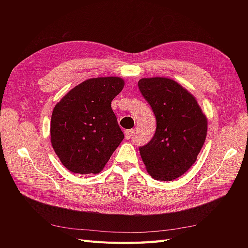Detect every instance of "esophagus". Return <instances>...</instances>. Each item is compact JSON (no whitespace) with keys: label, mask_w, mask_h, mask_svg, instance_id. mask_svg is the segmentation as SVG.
Masks as SVG:
<instances>
[{"label":"esophagus","mask_w":248,"mask_h":248,"mask_svg":"<svg viewBox=\"0 0 248 248\" xmlns=\"http://www.w3.org/2000/svg\"><path fill=\"white\" fill-rule=\"evenodd\" d=\"M124 134H125V138H126L127 140H129V139H131V137H132L133 130H132V129H127V130H125Z\"/></svg>","instance_id":"34e87169"}]
</instances>
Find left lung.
I'll use <instances>...</instances> for the list:
<instances>
[{
	"label": "left lung",
	"mask_w": 248,
	"mask_h": 248,
	"mask_svg": "<svg viewBox=\"0 0 248 248\" xmlns=\"http://www.w3.org/2000/svg\"><path fill=\"white\" fill-rule=\"evenodd\" d=\"M139 89L157 125L152 140L140 147L142 162L152 178L171 181L196 162L206 140L207 118L196 98L170 78H141Z\"/></svg>",
	"instance_id": "1"
}]
</instances>
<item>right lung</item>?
<instances>
[{"instance_id": "1", "label": "right lung", "mask_w": 248, "mask_h": 248, "mask_svg": "<svg viewBox=\"0 0 248 248\" xmlns=\"http://www.w3.org/2000/svg\"><path fill=\"white\" fill-rule=\"evenodd\" d=\"M116 77L90 78L71 89L52 110L50 141L63 166L76 174H98L124 139L111 109L122 91Z\"/></svg>"}]
</instances>
